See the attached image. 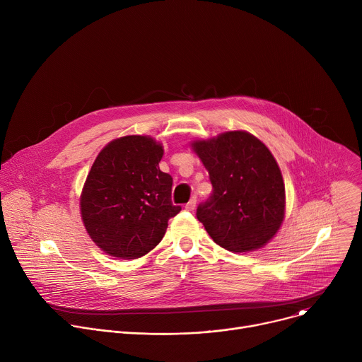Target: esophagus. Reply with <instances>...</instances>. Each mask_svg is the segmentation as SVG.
<instances>
[{"label":"esophagus","mask_w":362,"mask_h":362,"mask_svg":"<svg viewBox=\"0 0 362 362\" xmlns=\"http://www.w3.org/2000/svg\"><path fill=\"white\" fill-rule=\"evenodd\" d=\"M194 208H196V197H192L190 200H189V203L185 206V209L186 211H194Z\"/></svg>","instance_id":"1"}]
</instances>
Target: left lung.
Returning <instances> with one entry per match:
<instances>
[{
  "instance_id": "left-lung-1",
  "label": "left lung",
  "mask_w": 362,
  "mask_h": 362,
  "mask_svg": "<svg viewBox=\"0 0 362 362\" xmlns=\"http://www.w3.org/2000/svg\"><path fill=\"white\" fill-rule=\"evenodd\" d=\"M192 148L214 186L196 212L206 232L229 252L264 247L285 218V185L271 150L245 130L194 140Z\"/></svg>"
}]
</instances>
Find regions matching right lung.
Returning a JSON list of instances; mask_svg holds the SVG:
<instances>
[{
  "label": "right lung",
  "instance_id": "obj_1",
  "mask_svg": "<svg viewBox=\"0 0 362 362\" xmlns=\"http://www.w3.org/2000/svg\"><path fill=\"white\" fill-rule=\"evenodd\" d=\"M163 151L153 137L132 134L97 154L80 194V214L103 252L119 259L144 256L182 211L172 203V176L159 169Z\"/></svg>",
  "mask_w": 362,
  "mask_h": 362
}]
</instances>
